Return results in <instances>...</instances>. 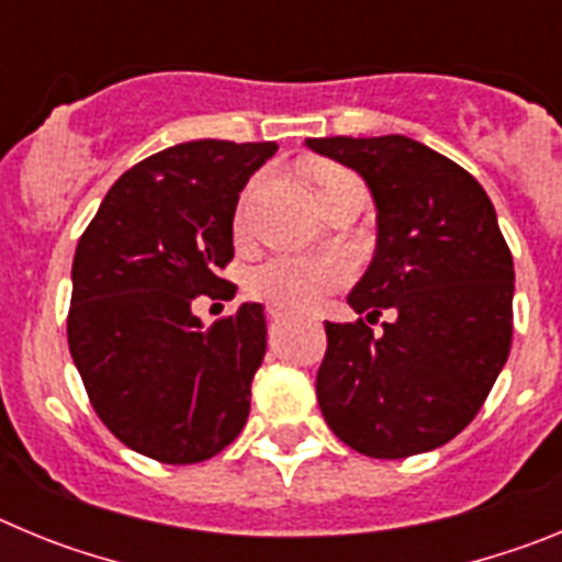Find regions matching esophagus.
I'll list each match as a JSON object with an SVG mask.
<instances>
[{
    "label": "esophagus",
    "instance_id": "obj_1",
    "mask_svg": "<svg viewBox=\"0 0 562 562\" xmlns=\"http://www.w3.org/2000/svg\"><path fill=\"white\" fill-rule=\"evenodd\" d=\"M267 312H270L272 321H281V317H286V310H281V306H270Z\"/></svg>",
    "mask_w": 562,
    "mask_h": 562
}]
</instances>
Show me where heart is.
<instances>
[{"label":"heart","instance_id":"obj_1","mask_svg":"<svg viewBox=\"0 0 562 562\" xmlns=\"http://www.w3.org/2000/svg\"><path fill=\"white\" fill-rule=\"evenodd\" d=\"M346 171L329 168L321 173L317 188L329 186L331 180L342 177ZM238 211V222H241ZM351 270L340 256H276L265 265L252 267L247 276V292L258 301H267L281 310H306L321 304L331 290L349 281Z\"/></svg>","mask_w":562,"mask_h":562}]
</instances>
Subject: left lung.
<instances>
[{"mask_svg": "<svg viewBox=\"0 0 562 562\" xmlns=\"http://www.w3.org/2000/svg\"><path fill=\"white\" fill-rule=\"evenodd\" d=\"M355 168L376 205V252L351 290L355 324H326L317 402L342 445L408 459L475 419L513 346L515 267L473 173L422 143L306 137ZM389 308L382 333L370 324Z\"/></svg>", "mask_w": 562, "mask_h": 562, "instance_id": "obj_1", "label": "left lung"}]
</instances>
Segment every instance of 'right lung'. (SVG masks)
<instances>
[{"label": "right lung", "mask_w": 562, "mask_h": 562, "mask_svg": "<svg viewBox=\"0 0 562 562\" xmlns=\"http://www.w3.org/2000/svg\"><path fill=\"white\" fill-rule=\"evenodd\" d=\"M278 146L193 140L157 151L109 188L72 261L67 340L89 402L126 448L196 464L241 434L267 351L261 304L211 329L193 297H231L233 213Z\"/></svg>", "instance_id": "right-lung-1"}]
</instances>
